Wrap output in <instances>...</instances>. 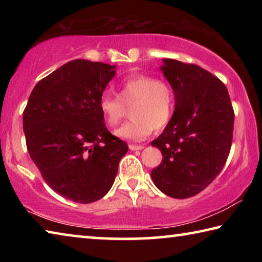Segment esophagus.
I'll use <instances>...</instances> for the list:
<instances>
[{
  "label": "esophagus",
  "mask_w": 262,
  "mask_h": 262,
  "mask_svg": "<svg viewBox=\"0 0 262 262\" xmlns=\"http://www.w3.org/2000/svg\"><path fill=\"white\" fill-rule=\"evenodd\" d=\"M144 148V145L142 144H129V149L132 151H135V150H142Z\"/></svg>",
  "instance_id": "esophagus-1"
}]
</instances>
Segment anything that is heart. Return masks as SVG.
Segmentation results:
<instances>
[{"mask_svg": "<svg viewBox=\"0 0 262 262\" xmlns=\"http://www.w3.org/2000/svg\"><path fill=\"white\" fill-rule=\"evenodd\" d=\"M129 107V121L117 128L114 134L122 140L141 142L154 129L161 130L171 121L174 97L168 84L147 75H132L118 89V96L104 92L98 107L108 126L118 125Z\"/></svg>", "mask_w": 262, "mask_h": 262, "instance_id": "b5f03b06", "label": "heart"}]
</instances>
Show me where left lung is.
Masks as SVG:
<instances>
[{
  "mask_svg": "<svg viewBox=\"0 0 262 262\" xmlns=\"http://www.w3.org/2000/svg\"><path fill=\"white\" fill-rule=\"evenodd\" d=\"M161 70L174 94L171 121L151 142L162 163L151 179L164 194L187 199L223 168L232 142L234 114L227 86L196 64L163 59Z\"/></svg>",
  "mask_w": 262,
  "mask_h": 262,
  "instance_id": "1",
  "label": "left lung"
}]
</instances>
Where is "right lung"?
<instances>
[{
  "instance_id": "add662e5",
  "label": "right lung",
  "mask_w": 262,
  "mask_h": 262,
  "mask_svg": "<svg viewBox=\"0 0 262 262\" xmlns=\"http://www.w3.org/2000/svg\"><path fill=\"white\" fill-rule=\"evenodd\" d=\"M117 66L67 62L42 78L23 113L26 147L48 186L91 203L107 194L128 145L111 134L98 103Z\"/></svg>"
}]
</instances>
